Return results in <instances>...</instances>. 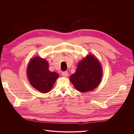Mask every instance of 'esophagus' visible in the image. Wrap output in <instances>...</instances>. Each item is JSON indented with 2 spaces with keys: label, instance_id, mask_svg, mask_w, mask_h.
Returning <instances> with one entry per match:
<instances>
[{
  "label": "esophagus",
  "instance_id": "1",
  "mask_svg": "<svg viewBox=\"0 0 134 134\" xmlns=\"http://www.w3.org/2000/svg\"><path fill=\"white\" fill-rule=\"evenodd\" d=\"M62 75L63 76H64V77H67V76H68L69 74H68V71H65L62 72Z\"/></svg>",
  "mask_w": 134,
  "mask_h": 134
}]
</instances>
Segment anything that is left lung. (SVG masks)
Listing matches in <instances>:
<instances>
[{
    "mask_svg": "<svg viewBox=\"0 0 134 134\" xmlns=\"http://www.w3.org/2000/svg\"><path fill=\"white\" fill-rule=\"evenodd\" d=\"M102 74L98 60L90 54L79 63L75 72L70 76V80L78 91L87 92L98 87Z\"/></svg>",
    "mask_w": 134,
    "mask_h": 134,
    "instance_id": "left-lung-1",
    "label": "left lung"
}]
</instances>
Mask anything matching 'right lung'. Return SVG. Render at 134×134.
Here are the masks:
<instances>
[{
    "instance_id": "1",
    "label": "right lung",
    "mask_w": 134,
    "mask_h": 134,
    "mask_svg": "<svg viewBox=\"0 0 134 134\" xmlns=\"http://www.w3.org/2000/svg\"><path fill=\"white\" fill-rule=\"evenodd\" d=\"M27 77L31 86L41 93L50 92L59 74L48 70V63L39 56L32 59L27 68Z\"/></svg>"
}]
</instances>
